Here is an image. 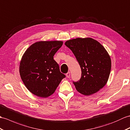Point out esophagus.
<instances>
[{"instance_id":"esophagus-1","label":"esophagus","mask_w":130,"mask_h":130,"mask_svg":"<svg viewBox=\"0 0 130 130\" xmlns=\"http://www.w3.org/2000/svg\"><path fill=\"white\" fill-rule=\"evenodd\" d=\"M66 77H67L68 78L70 77V72H68V73H66Z\"/></svg>"}]
</instances>
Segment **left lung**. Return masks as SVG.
Masks as SVG:
<instances>
[{"instance_id":"1","label":"left lung","mask_w":130,"mask_h":130,"mask_svg":"<svg viewBox=\"0 0 130 130\" xmlns=\"http://www.w3.org/2000/svg\"><path fill=\"white\" fill-rule=\"evenodd\" d=\"M65 45L72 51L81 69V79L74 82L77 91L89 96L103 88L111 68L110 56L105 47L91 38L71 39Z\"/></svg>"}]
</instances>
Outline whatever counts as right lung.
Listing matches in <instances>:
<instances>
[{"mask_svg":"<svg viewBox=\"0 0 130 130\" xmlns=\"http://www.w3.org/2000/svg\"><path fill=\"white\" fill-rule=\"evenodd\" d=\"M63 44L62 41H40L30 45L24 53L19 73L29 91L38 97L53 94L65 75L60 71L54 56Z\"/></svg>","mask_w":130,"mask_h":130,"instance_id":"obj_1","label":"right lung"}]
</instances>
